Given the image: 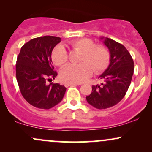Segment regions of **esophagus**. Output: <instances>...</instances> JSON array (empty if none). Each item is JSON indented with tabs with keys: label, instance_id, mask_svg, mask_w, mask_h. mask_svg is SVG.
I'll return each instance as SVG.
<instances>
[{
	"label": "esophagus",
	"instance_id": "obj_1",
	"mask_svg": "<svg viewBox=\"0 0 152 152\" xmlns=\"http://www.w3.org/2000/svg\"><path fill=\"white\" fill-rule=\"evenodd\" d=\"M77 85H80V84L79 83H65L66 87H69L71 86H77Z\"/></svg>",
	"mask_w": 152,
	"mask_h": 152
}]
</instances>
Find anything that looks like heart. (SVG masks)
Masks as SVG:
<instances>
[{
    "mask_svg": "<svg viewBox=\"0 0 152 152\" xmlns=\"http://www.w3.org/2000/svg\"><path fill=\"white\" fill-rule=\"evenodd\" d=\"M74 49L82 52L79 64H68L61 71L60 78L66 83H82L91 76L102 72L108 67L110 53L102 45H96L89 38H79L69 43ZM52 61L58 66L65 65L68 61V52L65 47L58 45L53 50Z\"/></svg>",
    "mask_w": 152,
    "mask_h": 152,
    "instance_id": "1",
    "label": "heart"
}]
</instances>
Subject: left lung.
<instances>
[{
    "label": "left lung",
    "instance_id": "8db88e82",
    "mask_svg": "<svg viewBox=\"0 0 152 152\" xmlns=\"http://www.w3.org/2000/svg\"><path fill=\"white\" fill-rule=\"evenodd\" d=\"M104 39V37L101 38ZM104 44L109 48L110 64L99 76L103 82L92 86L86 101L96 109H105L117 104L126 95L134 74V61L123 45L106 38Z\"/></svg>",
    "mask_w": 152,
    "mask_h": 152
}]
</instances>
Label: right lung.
Wrapping results in <instances>:
<instances>
[{
	"instance_id": "obj_1",
	"label": "right lung",
	"mask_w": 152,
	"mask_h": 152,
	"mask_svg": "<svg viewBox=\"0 0 152 152\" xmlns=\"http://www.w3.org/2000/svg\"><path fill=\"white\" fill-rule=\"evenodd\" d=\"M61 38L45 36L35 38L21 47L15 64L16 79L26 102L41 109H49L61 102L66 88L50 83L57 76L51 53Z\"/></svg>"
}]
</instances>
